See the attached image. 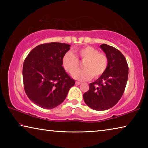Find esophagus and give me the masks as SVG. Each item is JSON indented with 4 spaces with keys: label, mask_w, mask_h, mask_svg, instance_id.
Masks as SVG:
<instances>
[{
    "label": "esophagus",
    "mask_w": 148,
    "mask_h": 148,
    "mask_svg": "<svg viewBox=\"0 0 148 148\" xmlns=\"http://www.w3.org/2000/svg\"><path fill=\"white\" fill-rule=\"evenodd\" d=\"M76 85H80V84H81V82H76Z\"/></svg>",
    "instance_id": "esophagus-1"
}]
</instances>
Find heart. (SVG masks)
<instances>
[{"label": "heart", "mask_w": 148, "mask_h": 148, "mask_svg": "<svg viewBox=\"0 0 148 148\" xmlns=\"http://www.w3.org/2000/svg\"><path fill=\"white\" fill-rule=\"evenodd\" d=\"M76 57L71 52H66L62 59V64L65 71L72 72L79 66L78 60L84 62V69L73 73L72 76L75 79L85 81L92 77L99 78L103 74L108 67V59L106 55L99 52L98 49L92 46H87L76 50Z\"/></svg>", "instance_id": "b5f03b06"}]
</instances>
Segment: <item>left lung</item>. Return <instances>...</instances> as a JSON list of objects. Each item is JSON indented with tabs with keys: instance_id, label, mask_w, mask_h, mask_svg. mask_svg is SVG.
I'll return each instance as SVG.
<instances>
[{
	"instance_id": "left-lung-1",
	"label": "left lung",
	"mask_w": 148,
	"mask_h": 148,
	"mask_svg": "<svg viewBox=\"0 0 148 148\" xmlns=\"http://www.w3.org/2000/svg\"><path fill=\"white\" fill-rule=\"evenodd\" d=\"M108 59L104 73L89 84V89L84 94L86 104L98 111L115 106L121 98L128 79L129 67L121 52L103 44L100 46Z\"/></svg>"
}]
</instances>
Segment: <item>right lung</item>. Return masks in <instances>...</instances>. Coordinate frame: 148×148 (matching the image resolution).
I'll list each match as a JSON object with an SVG mask.
<instances>
[{"instance_id":"1","label":"right lung","mask_w":148,"mask_h":148,"mask_svg":"<svg viewBox=\"0 0 148 148\" xmlns=\"http://www.w3.org/2000/svg\"><path fill=\"white\" fill-rule=\"evenodd\" d=\"M69 44L51 42L35 47L25 59L24 89L28 98L45 109L56 108L66 99L75 81L66 73L62 64Z\"/></svg>"}]
</instances>
